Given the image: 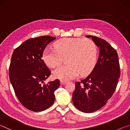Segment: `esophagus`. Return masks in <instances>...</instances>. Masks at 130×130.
I'll use <instances>...</instances> for the list:
<instances>
[{"label":"esophagus","mask_w":130,"mask_h":130,"mask_svg":"<svg viewBox=\"0 0 130 130\" xmlns=\"http://www.w3.org/2000/svg\"><path fill=\"white\" fill-rule=\"evenodd\" d=\"M67 83V81H63V80H61V84L62 85H65Z\"/></svg>","instance_id":"obj_1"}]
</instances>
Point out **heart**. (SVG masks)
<instances>
[{
    "label": "heart",
    "mask_w": 130,
    "mask_h": 130,
    "mask_svg": "<svg viewBox=\"0 0 130 130\" xmlns=\"http://www.w3.org/2000/svg\"><path fill=\"white\" fill-rule=\"evenodd\" d=\"M55 49H46L42 54L45 63L49 67L60 64L62 57H65L68 64L60 66L53 70L55 78L63 81L72 80L79 74H89L96 65L97 47L89 39L67 38L54 43Z\"/></svg>",
    "instance_id": "1"
}]
</instances>
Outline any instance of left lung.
I'll use <instances>...</instances> for the list:
<instances>
[{
  "mask_svg": "<svg viewBox=\"0 0 130 130\" xmlns=\"http://www.w3.org/2000/svg\"><path fill=\"white\" fill-rule=\"evenodd\" d=\"M91 38L99 48L98 61L86 78L75 84L72 96L77 109L91 113L100 109L112 96L120 77V66L116 50L104 39L92 36Z\"/></svg>",
  "mask_w": 130,
  "mask_h": 130,
  "instance_id": "left-lung-1",
  "label": "left lung"
}]
</instances>
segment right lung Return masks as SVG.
Here are the masks:
<instances>
[{"mask_svg": "<svg viewBox=\"0 0 130 130\" xmlns=\"http://www.w3.org/2000/svg\"><path fill=\"white\" fill-rule=\"evenodd\" d=\"M56 37L31 38L14 50L9 68V77L15 94L26 108L34 112L46 109L53 104L58 80L44 83L51 72L42 60L46 46Z\"/></svg>", "mask_w": 130, "mask_h": 130, "instance_id": "add662e5", "label": "right lung"}]
</instances>
